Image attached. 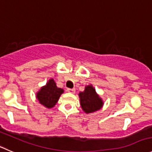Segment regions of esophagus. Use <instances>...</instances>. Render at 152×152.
Returning <instances> with one entry per match:
<instances>
[{
    "label": "esophagus",
    "instance_id": "esophagus-1",
    "mask_svg": "<svg viewBox=\"0 0 152 152\" xmlns=\"http://www.w3.org/2000/svg\"><path fill=\"white\" fill-rule=\"evenodd\" d=\"M68 92H71V93H75V89H67Z\"/></svg>",
    "mask_w": 152,
    "mask_h": 152
}]
</instances>
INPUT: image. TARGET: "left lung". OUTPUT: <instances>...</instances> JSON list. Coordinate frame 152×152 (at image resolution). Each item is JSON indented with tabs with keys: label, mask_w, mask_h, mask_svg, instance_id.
Returning <instances> with one entry per match:
<instances>
[{
	"label": "left lung",
	"mask_w": 152,
	"mask_h": 152,
	"mask_svg": "<svg viewBox=\"0 0 152 152\" xmlns=\"http://www.w3.org/2000/svg\"><path fill=\"white\" fill-rule=\"evenodd\" d=\"M78 95L80 106L85 113H92L102 109L103 107V100L92 84L85 86L84 91L79 92Z\"/></svg>",
	"instance_id": "left-lung-1"
}]
</instances>
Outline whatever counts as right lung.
I'll use <instances>...</instances> for the list:
<instances>
[{"instance_id":"add662e5","label":"right lung","mask_w":152,"mask_h":152,"mask_svg":"<svg viewBox=\"0 0 152 152\" xmlns=\"http://www.w3.org/2000/svg\"><path fill=\"white\" fill-rule=\"evenodd\" d=\"M64 92L61 88L57 86L55 81L53 78H50L45 86L37 92L36 97L39 104L48 109L53 107L58 102L60 95Z\"/></svg>"}]
</instances>
